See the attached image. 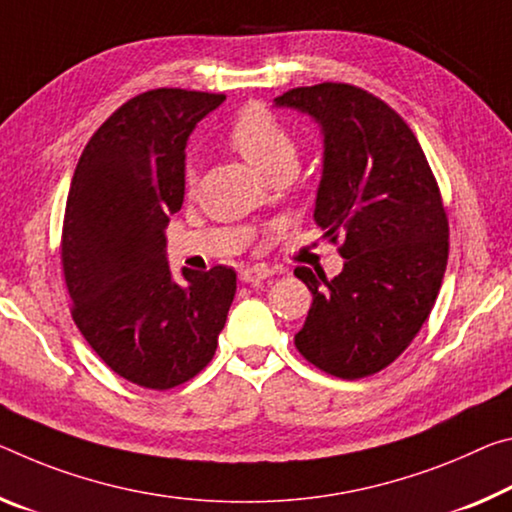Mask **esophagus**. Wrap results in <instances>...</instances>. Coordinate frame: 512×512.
<instances>
[{
  "label": "esophagus",
  "mask_w": 512,
  "mask_h": 512,
  "mask_svg": "<svg viewBox=\"0 0 512 512\" xmlns=\"http://www.w3.org/2000/svg\"><path fill=\"white\" fill-rule=\"evenodd\" d=\"M275 271L269 269V266L264 264H257V266H246V269L239 271V280L246 282V285H257V282H262L266 278H271Z\"/></svg>",
  "instance_id": "34e87169"
}]
</instances>
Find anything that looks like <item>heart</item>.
Masks as SVG:
<instances>
[{
  "label": "heart",
  "mask_w": 512,
  "mask_h": 512,
  "mask_svg": "<svg viewBox=\"0 0 512 512\" xmlns=\"http://www.w3.org/2000/svg\"><path fill=\"white\" fill-rule=\"evenodd\" d=\"M227 143L259 173L269 177L275 170L296 168V141L289 129L273 116L269 109L253 104L243 109L227 132ZM186 186L196 184V168L191 164L184 170Z\"/></svg>",
  "instance_id": "obj_1"
}]
</instances>
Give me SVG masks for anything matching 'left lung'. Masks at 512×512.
<instances>
[{"mask_svg":"<svg viewBox=\"0 0 512 512\" xmlns=\"http://www.w3.org/2000/svg\"><path fill=\"white\" fill-rule=\"evenodd\" d=\"M275 107L310 116L323 134L314 221L344 237V269L294 271L312 291L294 337L307 362L337 378H364L392 364L431 314L449 257L440 189L405 120L348 84L291 88Z\"/></svg>","mask_w":512,"mask_h":512,"instance_id":"left-lung-1","label":"left lung"}]
</instances>
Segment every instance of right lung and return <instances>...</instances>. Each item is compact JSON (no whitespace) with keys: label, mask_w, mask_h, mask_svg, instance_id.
<instances>
[{"label":"right lung","mask_w":512,"mask_h":512,"mask_svg":"<svg viewBox=\"0 0 512 512\" xmlns=\"http://www.w3.org/2000/svg\"><path fill=\"white\" fill-rule=\"evenodd\" d=\"M223 100L182 88L136 95L91 136L72 175L61 241L72 319L134 385L170 389L205 369L237 291L227 266L182 269L177 282L166 257L186 141Z\"/></svg>","instance_id":"1"}]
</instances>
